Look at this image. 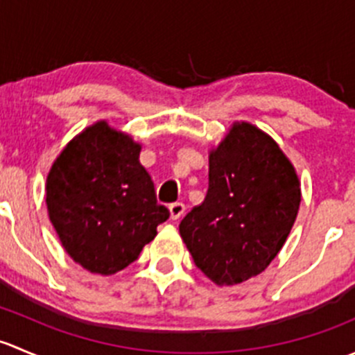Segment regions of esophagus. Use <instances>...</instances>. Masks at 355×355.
Segmentation results:
<instances>
[{"mask_svg":"<svg viewBox=\"0 0 355 355\" xmlns=\"http://www.w3.org/2000/svg\"><path fill=\"white\" fill-rule=\"evenodd\" d=\"M168 211H170V220L177 221V220H180L182 216H184L185 206L182 202H173V204H170V206H168Z\"/></svg>","mask_w":355,"mask_h":355,"instance_id":"esophagus-1","label":"esophagus"}]
</instances>
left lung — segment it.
<instances>
[{"label":"left lung","mask_w":355,"mask_h":355,"mask_svg":"<svg viewBox=\"0 0 355 355\" xmlns=\"http://www.w3.org/2000/svg\"><path fill=\"white\" fill-rule=\"evenodd\" d=\"M300 182L271 135L234 121L209 151V187L180 221V237L213 284L237 285L263 273L295 223Z\"/></svg>","instance_id":"left-lung-1"}]
</instances>
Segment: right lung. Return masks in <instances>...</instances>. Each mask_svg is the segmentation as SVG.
Returning <instances> with one entry per match:
<instances>
[{
  "instance_id": "add662e5",
  "label": "right lung",
  "mask_w": 355,
  "mask_h": 355,
  "mask_svg": "<svg viewBox=\"0 0 355 355\" xmlns=\"http://www.w3.org/2000/svg\"><path fill=\"white\" fill-rule=\"evenodd\" d=\"M142 146L106 120L85 127L53 161L46 178L49 220L68 256L96 275L134 263L170 213L156 202Z\"/></svg>"
}]
</instances>
